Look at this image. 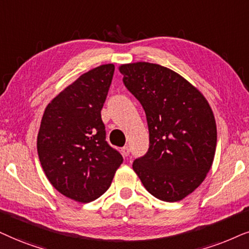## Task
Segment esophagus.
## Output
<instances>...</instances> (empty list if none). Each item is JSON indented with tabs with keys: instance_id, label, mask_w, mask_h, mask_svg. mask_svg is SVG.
Instances as JSON below:
<instances>
[{
	"instance_id": "1",
	"label": "esophagus",
	"mask_w": 249,
	"mask_h": 249,
	"mask_svg": "<svg viewBox=\"0 0 249 249\" xmlns=\"http://www.w3.org/2000/svg\"><path fill=\"white\" fill-rule=\"evenodd\" d=\"M122 155L124 156V157H127L128 155H130V148L127 147V145H125V147L122 148Z\"/></svg>"
}]
</instances>
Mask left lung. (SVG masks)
I'll return each mask as SVG.
<instances>
[{
  "label": "left lung",
  "mask_w": 249,
  "mask_h": 249,
  "mask_svg": "<svg viewBox=\"0 0 249 249\" xmlns=\"http://www.w3.org/2000/svg\"><path fill=\"white\" fill-rule=\"evenodd\" d=\"M147 116L149 149L133 170L152 196L174 203L206 178L216 149V123L203 93L170 68L139 61L119 66Z\"/></svg>",
  "instance_id": "left-lung-1"
}]
</instances>
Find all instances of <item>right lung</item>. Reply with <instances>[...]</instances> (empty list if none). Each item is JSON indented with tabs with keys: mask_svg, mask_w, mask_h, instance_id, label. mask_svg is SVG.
<instances>
[{
	"mask_svg": "<svg viewBox=\"0 0 249 249\" xmlns=\"http://www.w3.org/2000/svg\"><path fill=\"white\" fill-rule=\"evenodd\" d=\"M115 66L79 76L46 106L37 135L42 168L53 187L78 203H90L110 187L123 157L106 141L101 109Z\"/></svg>",
	"mask_w": 249,
	"mask_h": 249,
	"instance_id": "right-lung-1",
	"label": "right lung"
}]
</instances>
